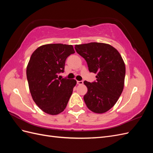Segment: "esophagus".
Here are the masks:
<instances>
[{"mask_svg": "<svg viewBox=\"0 0 153 153\" xmlns=\"http://www.w3.org/2000/svg\"><path fill=\"white\" fill-rule=\"evenodd\" d=\"M83 84H84V81H77V84L78 85H82Z\"/></svg>", "mask_w": 153, "mask_h": 153, "instance_id": "obj_1", "label": "esophagus"}]
</instances>
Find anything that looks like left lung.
Returning <instances> with one entry per match:
<instances>
[{
	"instance_id": "1",
	"label": "left lung",
	"mask_w": 153,
	"mask_h": 153,
	"mask_svg": "<svg viewBox=\"0 0 153 153\" xmlns=\"http://www.w3.org/2000/svg\"><path fill=\"white\" fill-rule=\"evenodd\" d=\"M75 48L86 61L89 71L97 74L96 82H84L87 108L97 114L107 112L123 91L126 68L121 55L112 46L102 43L76 45Z\"/></svg>"
}]
</instances>
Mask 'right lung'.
I'll return each mask as SVG.
<instances>
[{
	"label": "right lung",
	"instance_id": "right-lung-1",
	"mask_svg": "<svg viewBox=\"0 0 153 153\" xmlns=\"http://www.w3.org/2000/svg\"><path fill=\"white\" fill-rule=\"evenodd\" d=\"M74 53L72 45L57 43L41 46L31 55L26 71L29 90L45 113L57 115L66 107L76 81L58 74L64 72L67 57Z\"/></svg>",
	"mask_w": 153,
	"mask_h": 153
}]
</instances>
